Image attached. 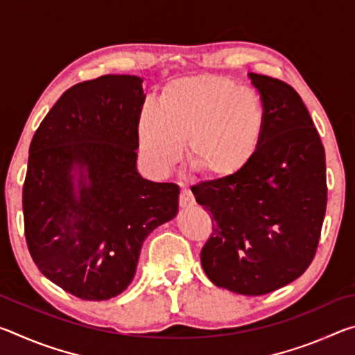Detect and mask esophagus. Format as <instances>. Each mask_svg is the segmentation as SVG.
<instances>
[{
	"mask_svg": "<svg viewBox=\"0 0 355 355\" xmlns=\"http://www.w3.org/2000/svg\"><path fill=\"white\" fill-rule=\"evenodd\" d=\"M196 203L194 196H192V192L188 188H182V192H180V207L182 208H189Z\"/></svg>",
	"mask_w": 355,
	"mask_h": 355,
	"instance_id": "esophagus-1",
	"label": "esophagus"
}]
</instances>
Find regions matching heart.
Segmentation results:
<instances>
[{
	"label": "heart",
	"mask_w": 355,
	"mask_h": 355,
	"mask_svg": "<svg viewBox=\"0 0 355 355\" xmlns=\"http://www.w3.org/2000/svg\"><path fill=\"white\" fill-rule=\"evenodd\" d=\"M263 135L261 100L225 76L172 81L158 106H144L137 119L141 150L156 173L178 163L188 141L191 166L216 182L239 175L254 161Z\"/></svg>",
	"instance_id": "1"
}]
</instances>
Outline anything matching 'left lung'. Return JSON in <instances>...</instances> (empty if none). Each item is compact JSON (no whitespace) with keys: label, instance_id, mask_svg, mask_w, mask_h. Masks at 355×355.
I'll use <instances>...</instances> for the list:
<instances>
[{"label":"left lung","instance_id":"obj_1","mask_svg":"<svg viewBox=\"0 0 355 355\" xmlns=\"http://www.w3.org/2000/svg\"><path fill=\"white\" fill-rule=\"evenodd\" d=\"M264 135L239 175L192 186L211 214L200 261L216 286L261 296L296 280L316 254L327 205L326 153L302 98L277 78L249 73Z\"/></svg>","mask_w":355,"mask_h":355}]
</instances>
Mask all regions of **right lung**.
Wrapping results in <instances>:
<instances>
[{"instance_id":"obj_1","label":"right lung","mask_w":355,"mask_h":355,"mask_svg":"<svg viewBox=\"0 0 355 355\" xmlns=\"http://www.w3.org/2000/svg\"><path fill=\"white\" fill-rule=\"evenodd\" d=\"M142 78L105 75L67 89L29 146L23 184L26 244L35 266L73 296L127 290L142 243L178 211L180 188L136 169Z\"/></svg>"}]
</instances>
